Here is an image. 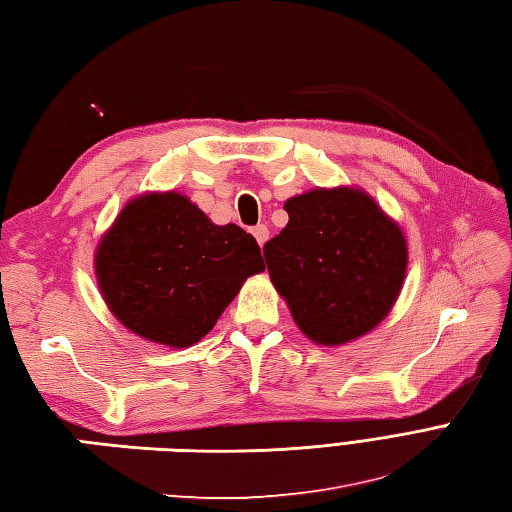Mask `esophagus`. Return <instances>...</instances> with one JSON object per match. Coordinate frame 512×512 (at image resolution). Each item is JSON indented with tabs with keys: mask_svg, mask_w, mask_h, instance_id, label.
<instances>
[{
	"mask_svg": "<svg viewBox=\"0 0 512 512\" xmlns=\"http://www.w3.org/2000/svg\"><path fill=\"white\" fill-rule=\"evenodd\" d=\"M252 234H254V238H256V241H258V245H260V247H263V245L267 243V238H269V230H267V225H263V223L256 225L254 230H252Z\"/></svg>",
	"mask_w": 512,
	"mask_h": 512,
	"instance_id": "esophagus-1",
	"label": "esophagus"
}]
</instances>
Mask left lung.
Instances as JSON below:
<instances>
[{
  "label": "left lung",
  "instance_id": "left-lung-1",
  "mask_svg": "<svg viewBox=\"0 0 512 512\" xmlns=\"http://www.w3.org/2000/svg\"><path fill=\"white\" fill-rule=\"evenodd\" d=\"M289 223L265 243L269 278L300 331L348 344L381 324L399 298L407 241L359 188H315L285 201Z\"/></svg>",
  "mask_w": 512,
  "mask_h": 512
}]
</instances>
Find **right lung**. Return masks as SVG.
<instances>
[{
	"label": "right lung",
	"mask_w": 512,
	"mask_h": 512,
	"mask_svg": "<svg viewBox=\"0 0 512 512\" xmlns=\"http://www.w3.org/2000/svg\"><path fill=\"white\" fill-rule=\"evenodd\" d=\"M94 265L122 326L170 348L206 337L243 282L265 271L252 234L214 225L175 190L131 199L100 238Z\"/></svg>",
	"instance_id": "right-lung-1"
}]
</instances>
